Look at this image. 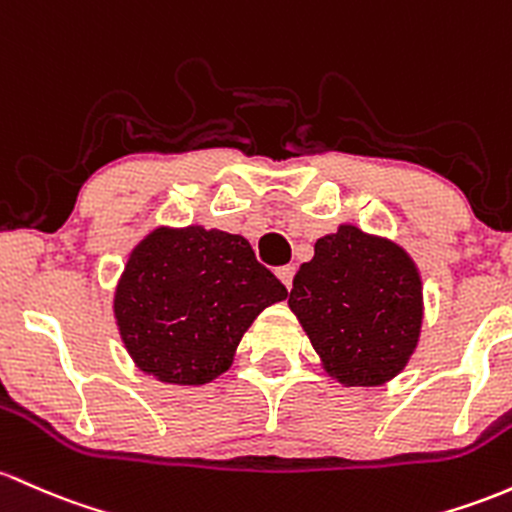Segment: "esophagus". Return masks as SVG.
I'll return each instance as SVG.
<instances>
[{
  "label": "esophagus",
  "instance_id": "1",
  "mask_svg": "<svg viewBox=\"0 0 512 512\" xmlns=\"http://www.w3.org/2000/svg\"><path fill=\"white\" fill-rule=\"evenodd\" d=\"M294 272H296V267H294V265L277 267V277L282 279V284L286 286V289H291V282H294Z\"/></svg>",
  "mask_w": 512,
  "mask_h": 512
}]
</instances>
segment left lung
I'll list each match as a JSON object with an SVG mask.
<instances>
[{
	"label": "left lung",
	"mask_w": 512,
	"mask_h": 512,
	"mask_svg": "<svg viewBox=\"0 0 512 512\" xmlns=\"http://www.w3.org/2000/svg\"><path fill=\"white\" fill-rule=\"evenodd\" d=\"M289 306L325 369L347 386H376L406 367L423 323L411 257L355 226L316 243L294 277Z\"/></svg>",
	"instance_id": "8db88e82"
}]
</instances>
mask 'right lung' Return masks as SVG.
<instances>
[{
  "label": "right lung",
  "mask_w": 512,
  "mask_h": 512,
  "mask_svg": "<svg viewBox=\"0 0 512 512\" xmlns=\"http://www.w3.org/2000/svg\"><path fill=\"white\" fill-rule=\"evenodd\" d=\"M286 296L240 235L160 228L133 250L114 313L145 374L199 386L226 372L252 320Z\"/></svg>",
  "instance_id": "right-lung-1"
}]
</instances>
